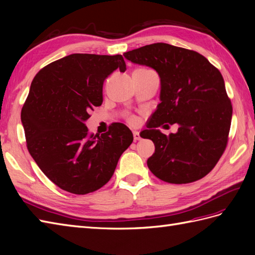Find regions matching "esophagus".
<instances>
[{"mask_svg": "<svg viewBox=\"0 0 255 255\" xmlns=\"http://www.w3.org/2000/svg\"><path fill=\"white\" fill-rule=\"evenodd\" d=\"M132 133H133V139H134V141H138V140L141 139V137H140V133H139V131H136V130H134Z\"/></svg>", "mask_w": 255, "mask_h": 255, "instance_id": "1", "label": "esophagus"}]
</instances>
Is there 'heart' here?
Instances as JSON below:
<instances>
[{
    "label": "heart",
    "instance_id": "obj_1",
    "mask_svg": "<svg viewBox=\"0 0 255 255\" xmlns=\"http://www.w3.org/2000/svg\"><path fill=\"white\" fill-rule=\"evenodd\" d=\"M141 70H144V69H141ZM127 121H128L129 123L134 124V123L137 122V119H136V117H134V116H132V115H129V116L127 117Z\"/></svg>",
    "mask_w": 255,
    "mask_h": 255
}]
</instances>
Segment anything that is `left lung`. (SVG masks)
<instances>
[{"instance_id":"8db88e82","label":"left lung","mask_w":255,"mask_h":255,"mask_svg":"<svg viewBox=\"0 0 255 255\" xmlns=\"http://www.w3.org/2000/svg\"><path fill=\"white\" fill-rule=\"evenodd\" d=\"M124 56L153 68L161 79V103L148 129L140 133L155 147L147 161L150 171L172 184L192 183L207 175L225 152L232 117L219 70L200 53L164 42ZM165 122L177 123L178 132L166 136L155 129Z\"/></svg>"}]
</instances>
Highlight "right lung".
I'll list each match as a JSON object with an SVG mask.
<instances>
[{
  "label": "right lung",
  "instance_id": "obj_1",
  "mask_svg": "<svg viewBox=\"0 0 255 255\" xmlns=\"http://www.w3.org/2000/svg\"><path fill=\"white\" fill-rule=\"evenodd\" d=\"M122 55L73 53L42 68L21 108L27 149L39 169L63 191L85 195L104 186L133 136L114 123L105 133H90L84 122L103 103V84Z\"/></svg>",
  "mask_w": 255,
  "mask_h": 255
}]
</instances>
